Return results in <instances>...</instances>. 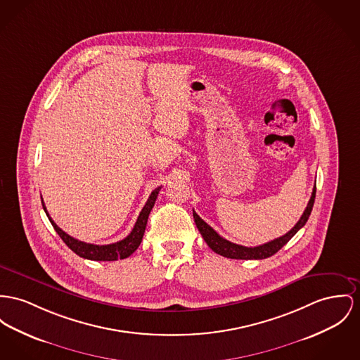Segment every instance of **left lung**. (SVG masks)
<instances>
[{
    "label": "left lung",
    "instance_id": "8db88e82",
    "mask_svg": "<svg viewBox=\"0 0 360 360\" xmlns=\"http://www.w3.org/2000/svg\"><path fill=\"white\" fill-rule=\"evenodd\" d=\"M315 191H316V187L314 186L311 198L307 203L304 213L302 214L300 219L296 222V225L289 232H287L281 238H277V239L271 240L269 243H264L262 245H257V247H244V245H239V244L231 243L229 240L221 238L216 231L210 225H207L195 212H193V219H195L196 228L200 232L202 238L217 254H219L225 258H231V259H264V258L274 255L278 250H281L288 241L297 233V231L306 225L309 217L311 214L312 206H314V200H315Z\"/></svg>",
    "mask_w": 360,
    "mask_h": 360
}]
</instances>
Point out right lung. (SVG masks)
Segmentation results:
<instances>
[{
	"label": "right lung",
	"mask_w": 360,
	"mask_h": 360,
	"mask_svg": "<svg viewBox=\"0 0 360 360\" xmlns=\"http://www.w3.org/2000/svg\"><path fill=\"white\" fill-rule=\"evenodd\" d=\"M160 190H161V187L155 188L148 196V199H147L141 214L138 217V219L135 222V226L131 231V233L125 239L120 240L117 243H112V244H105V245H96V244H90V243H84V241H80V240L73 239L72 236H70L61 228H58L57 224L51 219V217L49 216L44 200H42V206H44V210L48 216L49 221L51 222L54 231L58 233V236L72 250L76 255H79L84 259H90V261H117V259L128 258L141 245L142 239H143L144 229H146V225H147V218H148V214H150V212H151V209H153V206L157 200Z\"/></svg>",
	"instance_id": "right-lung-1"
}]
</instances>
